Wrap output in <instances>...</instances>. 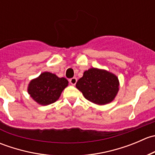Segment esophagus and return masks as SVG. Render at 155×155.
<instances>
[{
	"instance_id": "esophagus-1",
	"label": "esophagus",
	"mask_w": 155,
	"mask_h": 155,
	"mask_svg": "<svg viewBox=\"0 0 155 155\" xmlns=\"http://www.w3.org/2000/svg\"><path fill=\"white\" fill-rule=\"evenodd\" d=\"M69 82H70V83L71 84V85H76V82H77V79H76V77H73V78H71V79H69Z\"/></svg>"
}]
</instances>
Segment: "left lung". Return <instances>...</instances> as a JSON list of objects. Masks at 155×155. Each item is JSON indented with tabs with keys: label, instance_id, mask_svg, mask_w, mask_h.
Masks as SVG:
<instances>
[{
	"label": "left lung",
	"instance_id": "8db88e82",
	"mask_svg": "<svg viewBox=\"0 0 155 155\" xmlns=\"http://www.w3.org/2000/svg\"><path fill=\"white\" fill-rule=\"evenodd\" d=\"M76 86L87 101L104 105L113 101L118 93L119 82L117 76L109 72L91 68L84 72Z\"/></svg>",
	"mask_w": 155,
	"mask_h": 155
}]
</instances>
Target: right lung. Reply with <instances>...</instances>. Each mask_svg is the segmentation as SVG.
I'll use <instances>...</instances> for the list:
<instances>
[{
    "instance_id": "right-lung-1",
    "label": "right lung",
    "mask_w": 155,
    "mask_h": 155,
    "mask_svg": "<svg viewBox=\"0 0 155 155\" xmlns=\"http://www.w3.org/2000/svg\"><path fill=\"white\" fill-rule=\"evenodd\" d=\"M68 85V81L65 78L45 72L30 82L28 91L36 102L45 106L58 100L62 91Z\"/></svg>"
}]
</instances>
